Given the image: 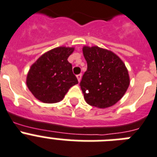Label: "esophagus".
Returning a JSON list of instances; mask_svg holds the SVG:
<instances>
[{
  "label": "esophagus",
  "mask_w": 157,
  "mask_h": 157,
  "mask_svg": "<svg viewBox=\"0 0 157 157\" xmlns=\"http://www.w3.org/2000/svg\"><path fill=\"white\" fill-rule=\"evenodd\" d=\"M81 76H82V75L81 74H78V75H76V77H77V80H78V81L80 82L81 80Z\"/></svg>",
  "instance_id": "esophagus-1"
}]
</instances>
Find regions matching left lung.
Listing matches in <instances>:
<instances>
[{"label":"left lung","instance_id":"left-lung-1","mask_svg":"<svg viewBox=\"0 0 157 157\" xmlns=\"http://www.w3.org/2000/svg\"><path fill=\"white\" fill-rule=\"evenodd\" d=\"M87 70L80 83L85 101L98 108L114 105L130 85L128 71L114 52L97 46L83 48Z\"/></svg>","mask_w":157,"mask_h":157}]
</instances>
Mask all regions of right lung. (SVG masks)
I'll use <instances>...</instances> for the list:
<instances>
[{"label": "right lung", "instance_id": "obj_1", "mask_svg": "<svg viewBox=\"0 0 157 157\" xmlns=\"http://www.w3.org/2000/svg\"><path fill=\"white\" fill-rule=\"evenodd\" d=\"M74 48L59 47L46 52L30 67L26 85L38 100L56 103L64 98L70 88L78 84L67 58Z\"/></svg>", "mask_w": 157, "mask_h": 157}]
</instances>
